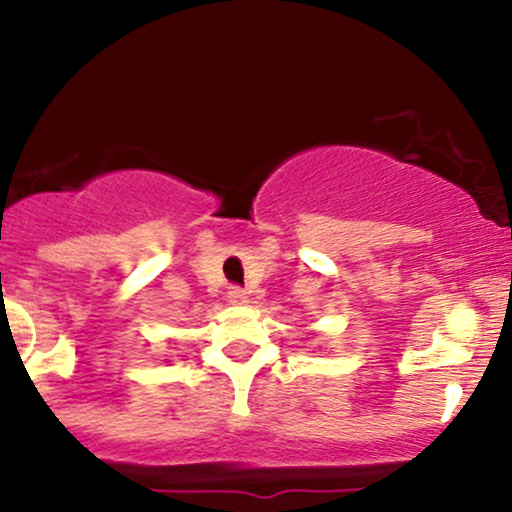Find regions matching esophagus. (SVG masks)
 <instances>
[{
  "label": "esophagus",
  "instance_id": "34e87169",
  "mask_svg": "<svg viewBox=\"0 0 512 512\" xmlns=\"http://www.w3.org/2000/svg\"><path fill=\"white\" fill-rule=\"evenodd\" d=\"M228 301L236 303V305H245L250 301V296H248V291L240 289V286H231V291H228Z\"/></svg>",
  "mask_w": 512,
  "mask_h": 512
}]
</instances>
